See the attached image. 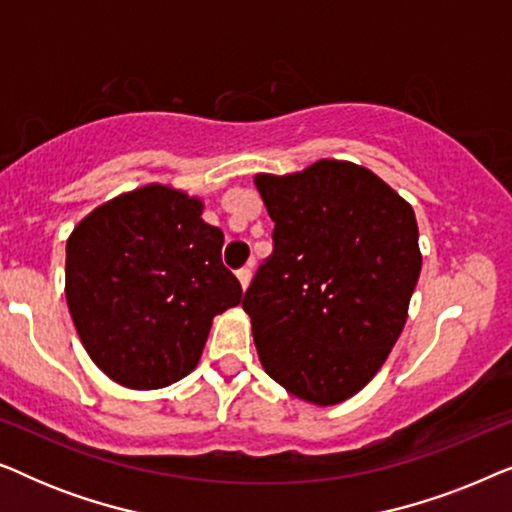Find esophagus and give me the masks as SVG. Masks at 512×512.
Returning <instances> with one entry per match:
<instances>
[{
    "label": "esophagus",
    "mask_w": 512,
    "mask_h": 512,
    "mask_svg": "<svg viewBox=\"0 0 512 512\" xmlns=\"http://www.w3.org/2000/svg\"><path fill=\"white\" fill-rule=\"evenodd\" d=\"M237 279H240V286H242V291H247V286H249V282H251V270H249V268H242V270H237Z\"/></svg>",
    "instance_id": "34e87169"
}]
</instances>
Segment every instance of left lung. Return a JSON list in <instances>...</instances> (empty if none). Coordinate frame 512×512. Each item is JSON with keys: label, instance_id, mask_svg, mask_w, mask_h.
<instances>
[{"label": "left lung", "instance_id": "8db88e82", "mask_svg": "<svg viewBox=\"0 0 512 512\" xmlns=\"http://www.w3.org/2000/svg\"><path fill=\"white\" fill-rule=\"evenodd\" d=\"M272 256L242 307L265 373L314 405L347 401L373 380L401 335L422 254L412 207L366 167L317 160L256 174Z\"/></svg>", "mask_w": 512, "mask_h": 512}]
</instances>
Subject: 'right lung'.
<instances>
[{
	"label": "right lung",
	"instance_id": "add662e5",
	"mask_svg": "<svg viewBox=\"0 0 512 512\" xmlns=\"http://www.w3.org/2000/svg\"><path fill=\"white\" fill-rule=\"evenodd\" d=\"M202 200L149 184L93 209L67 240L65 296L95 366L128 389H160L198 366L216 314L242 286Z\"/></svg>",
	"mask_w": 512,
	"mask_h": 512
}]
</instances>
